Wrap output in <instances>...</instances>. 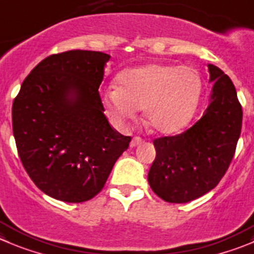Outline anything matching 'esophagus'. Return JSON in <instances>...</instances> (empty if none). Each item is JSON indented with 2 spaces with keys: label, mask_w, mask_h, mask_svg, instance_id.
<instances>
[{
  "label": "esophagus",
  "mask_w": 254,
  "mask_h": 254,
  "mask_svg": "<svg viewBox=\"0 0 254 254\" xmlns=\"http://www.w3.org/2000/svg\"><path fill=\"white\" fill-rule=\"evenodd\" d=\"M141 139L138 138V136H135V138L131 139V141H130V148H135V146H138L139 144H141Z\"/></svg>",
  "instance_id": "obj_1"
}]
</instances>
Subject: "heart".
I'll return each instance as SVG.
<instances>
[{"mask_svg":"<svg viewBox=\"0 0 254 254\" xmlns=\"http://www.w3.org/2000/svg\"><path fill=\"white\" fill-rule=\"evenodd\" d=\"M202 79L188 66L148 64L125 70L118 87L104 92L103 101L114 119H132L144 109V123L151 131L172 135L188 127L195 115Z\"/></svg>","mask_w":254,"mask_h":254,"instance_id":"1","label":"heart"}]
</instances>
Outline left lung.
<instances>
[{
  "label": "left lung",
  "instance_id": "8db88e82",
  "mask_svg": "<svg viewBox=\"0 0 254 254\" xmlns=\"http://www.w3.org/2000/svg\"><path fill=\"white\" fill-rule=\"evenodd\" d=\"M213 82L204 114L190 129L154 140L148 182L169 203H188L217 187L226 174L242 129V106L228 75L208 64Z\"/></svg>",
  "mask_w": 254,
  "mask_h": 254
}]
</instances>
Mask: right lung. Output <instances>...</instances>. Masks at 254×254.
I'll list each match as a JSON object with an SVG mask.
<instances>
[{
    "instance_id": "right-lung-1",
    "label": "right lung",
    "mask_w": 254,
    "mask_h": 254,
    "mask_svg": "<svg viewBox=\"0 0 254 254\" xmlns=\"http://www.w3.org/2000/svg\"><path fill=\"white\" fill-rule=\"evenodd\" d=\"M110 55L72 50L35 66L12 105L23 168L51 198L81 203L103 189L130 136L104 115L99 86Z\"/></svg>"
}]
</instances>
